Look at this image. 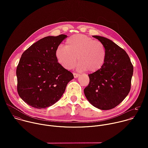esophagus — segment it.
<instances>
[{
  "label": "esophagus",
  "instance_id": "1",
  "mask_svg": "<svg viewBox=\"0 0 148 148\" xmlns=\"http://www.w3.org/2000/svg\"><path fill=\"white\" fill-rule=\"evenodd\" d=\"M73 75H74V78H77V77H78V76H79V74L76 73H73Z\"/></svg>",
  "mask_w": 148,
  "mask_h": 148
}]
</instances>
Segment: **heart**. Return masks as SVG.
Returning <instances> with one entry per match:
<instances>
[{"label":"heart","mask_w":148,"mask_h":148,"mask_svg":"<svg viewBox=\"0 0 148 148\" xmlns=\"http://www.w3.org/2000/svg\"><path fill=\"white\" fill-rule=\"evenodd\" d=\"M55 56L58 64L67 70L76 64L77 57L79 69L96 72L103 66L107 51L101 41L81 34H74L66 41V47H57Z\"/></svg>","instance_id":"1"}]
</instances>
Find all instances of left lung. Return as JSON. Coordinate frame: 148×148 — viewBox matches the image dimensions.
<instances>
[{"label":"left lung","instance_id":"1","mask_svg":"<svg viewBox=\"0 0 148 148\" xmlns=\"http://www.w3.org/2000/svg\"><path fill=\"white\" fill-rule=\"evenodd\" d=\"M93 37L105 46L107 57L100 70L88 74L90 82L84 92L95 107L111 110L129 94L134 67L128 54L112 41L99 36Z\"/></svg>","mask_w":148,"mask_h":148}]
</instances>
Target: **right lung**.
<instances>
[{"mask_svg":"<svg viewBox=\"0 0 148 148\" xmlns=\"http://www.w3.org/2000/svg\"><path fill=\"white\" fill-rule=\"evenodd\" d=\"M67 36H47L30 46L22 54L16 69L17 90L20 97L38 109L49 107L64 94L74 78L61 66L55 50Z\"/></svg>","mask_w":148,"mask_h":148,"instance_id":"1","label":"right lung"}]
</instances>
